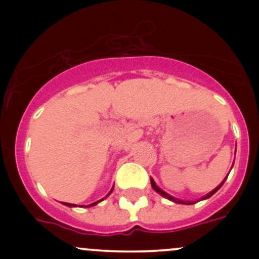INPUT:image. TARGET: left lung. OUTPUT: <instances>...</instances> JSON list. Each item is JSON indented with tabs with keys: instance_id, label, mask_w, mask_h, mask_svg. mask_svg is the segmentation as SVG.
<instances>
[{
	"instance_id": "1",
	"label": "left lung",
	"mask_w": 259,
	"mask_h": 259,
	"mask_svg": "<svg viewBox=\"0 0 259 259\" xmlns=\"http://www.w3.org/2000/svg\"><path fill=\"white\" fill-rule=\"evenodd\" d=\"M226 179H227V178H226ZM226 179H224V180H223V182H222V183H221V184H219V185H218V187H217V188H215V189H213V190H211V192H209V193H208V194H207V195H204V197H203V198H202V199H208V198H210V197H211V195H213V194H214V193H215V192H217V190H218V189H219V188H221V187H222V185H223V183H224V182H226ZM150 182H151V187H153V189H154V190H155V192H156V193H159V194H160V195H163V197H164V198H166V199L171 200V202H174V203H179V204H188V205H189V204H194V203H197V202H185V200H182V199H178V198H174V197H171V195H169V194H168V193H165V192H164V190H161V189H160V188H159V187H158V185H156V184H155V182H154V180H153V179H151V178H150ZM202 199H200V200H202Z\"/></svg>"
}]
</instances>
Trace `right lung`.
Here are the masks:
<instances>
[{
	"mask_svg": "<svg viewBox=\"0 0 259 259\" xmlns=\"http://www.w3.org/2000/svg\"><path fill=\"white\" fill-rule=\"evenodd\" d=\"M113 189H114V188H113ZM113 189H111V190H110V193H109V194H108V195H106V197H109V195H110V194H111V192H113ZM101 200H103V199H100V200H98V202L93 203V204H90V205H89V207H93V205H96V204H98V203H99V202H101ZM64 204H65V205H67V207H77V205H76V204H71V203H64Z\"/></svg>",
	"mask_w": 259,
	"mask_h": 259,
	"instance_id": "1",
	"label": "right lung"
}]
</instances>
